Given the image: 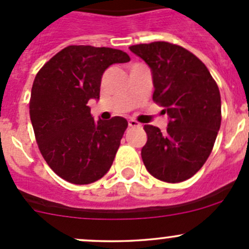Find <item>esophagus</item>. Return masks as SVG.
I'll return each instance as SVG.
<instances>
[{
    "instance_id": "esophagus-1",
    "label": "esophagus",
    "mask_w": 249,
    "mask_h": 249,
    "mask_svg": "<svg viewBox=\"0 0 249 249\" xmlns=\"http://www.w3.org/2000/svg\"><path fill=\"white\" fill-rule=\"evenodd\" d=\"M129 126L130 127H139V126H141V124L139 122H137V120L129 119Z\"/></svg>"
}]
</instances>
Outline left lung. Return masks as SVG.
Masks as SVG:
<instances>
[{"label":"left lung","instance_id":"obj_1","mask_svg":"<svg viewBox=\"0 0 249 249\" xmlns=\"http://www.w3.org/2000/svg\"><path fill=\"white\" fill-rule=\"evenodd\" d=\"M144 60L153 77V100L169 115L165 132L144 125L141 150L153 177L178 183L195 175L212 152L222 122L217 83L200 59L183 47L153 42L129 48Z\"/></svg>","mask_w":249,"mask_h":249}]
</instances>
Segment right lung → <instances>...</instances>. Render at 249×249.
Here are the masks:
<instances>
[{
	"instance_id": "obj_1",
	"label": "right lung",
	"mask_w": 249,
	"mask_h": 249,
	"mask_svg": "<svg viewBox=\"0 0 249 249\" xmlns=\"http://www.w3.org/2000/svg\"><path fill=\"white\" fill-rule=\"evenodd\" d=\"M130 61L112 48L70 46L52 57L34 80L30 118L44 160L73 184H89L110 169L127 122L94 120L89 100L100 99L104 72Z\"/></svg>"
}]
</instances>
